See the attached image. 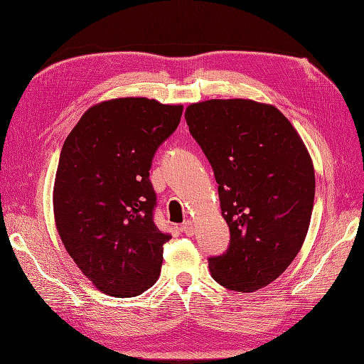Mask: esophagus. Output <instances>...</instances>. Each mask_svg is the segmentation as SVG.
<instances>
[{
  "instance_id": "34e87169",
  "label": "esophagus",
  "mask_w": 364,
  "mask_h": 364,
  "mask_svg": "<svg viewBox=\"0 0 364 364\" xmlns=\"http://www.w3.org/2000/svg\"><path fill=\"white\" fill-rule=\"evenodd\" d=\"M180 230H181L184 235H187V236H192V235L195 233V228H193V225H192V221H184V223L181 225V228H180Z\"/></svg>"
}]
</instances>
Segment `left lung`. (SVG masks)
Returning <instances> with one entry per match:
<instances>
[{
    "instance_id": "obj_1",
    "label": "left lung",
    "mask_w": 364,
    "mask_h": 364,
    "mask_svg": "<svg viewBox=\"0 0 364 364\" xmlns=\"http://www.w3.org/2000/svg\"><path fill=\"white\" fill-rule=\"evenodd\" d=\"M184 117L213 166L230 230L226 252L208 259L211 275L233 291L259 290L305 241L315 196L311 156L274 105L210 100L188 105Z\"/></svg>"
}]
</instances>
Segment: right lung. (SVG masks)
Masks as SVG:
<instances>
[{
    "instance_id": "obj_1",
    "label": "right lung",
    "mask_w": 364,
    "mask_h": 364,
    "mask_svg": "<svg viewBox=\"0 0 364 364\" xmlns=\"http://www.w3.org/2000/svg\"><path fill=\"white\" fill-rule=\"evenodd\" d=\"M183 105L117 98L90 107L67 136L53 187L56 229L80 271L105 294L134 297L159 278L169 233L153 220L150 168Z\"/></svg>"
}]
</instances>
